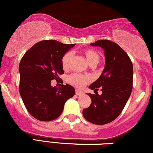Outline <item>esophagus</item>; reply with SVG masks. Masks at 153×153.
<instances>
[{"label":"esophagus","mask_w":153,"mask_h":153,"mask_svg":"<svg viewBox=\"0 0 153 153\" xmlns=\"http://www.w3.org/2000/svg\"><path fill=\"white\" fill-rule=\"evenodd\" d=\"M76 94L78 95V96H81V95L83 94V92H82V91L76 89Z\"/></svg>","instance_id":"obj_1"}]
</instances>
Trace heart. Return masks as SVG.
I'll return each instance as SVG.
<instances>
[{
    "label": "heart",
    "mask_w": 153,
    "mask_h": 153,
    "mask_svg": "<svg viewBox=\"0 0 153 153\" xmlns=\"http://www.w3.org/2000/svg\"><path fill=\"white\" fill-rule=\"evenodd\" d=\"M86 59L89 65L95 66L100 62V55L97 51L94 49H85L83 51ZM72 59V53L67 52L63 56L62 59V65L64 69H67L69 67L70 63ZM68 82L75 87L81 88L84 87L86 84L90 82V77L87 75L79 74H72L68 76Z\"/></svg>",
    "instance_id": "obj_1"
}]
</instances>
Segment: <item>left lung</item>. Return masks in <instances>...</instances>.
<instances>
[{"label": "left lung", "instance_id": "obj_1", "mask_svg": "<svg viewBox=\"0 0 153 153\" xmlns=\"http://www.w3.org/2000/svg\"><path fill=\"white\" fill-rule=\"evenodd\" d=\"M90 45L103 48L105 65L101 76L89 87L96 94H87L91 105L82 113L87 121L105 125L115 120L126 105L132 89L133 66L128 55L113 41L100 40ZM99 88L101 95L97 93Z\"/></svg>", "mask_w": 153, "mask_h": 153}]
</instances>
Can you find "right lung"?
Listing matches in <instances>:
<instances>
[{
    "label": "right lung",
    "instance_id": "right-lung-1",
    "mask_svg": "<svg viewBox=\"0 0 153 153\" xmlns=\"http://www.w3.org/2000/svg\"><path fill=\"white\" fill-rule=\"evenodd\" d=\"M75 44L55 40L41 41L23 55L19 64V91L28 112L40 121H51L60 116L64 104L75 94L72 86L51 85L64 74L62 59Z\"/></svg>",
    "mask_w": 153,
    "mask_h": 153
}]
</instances>
